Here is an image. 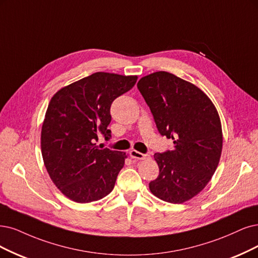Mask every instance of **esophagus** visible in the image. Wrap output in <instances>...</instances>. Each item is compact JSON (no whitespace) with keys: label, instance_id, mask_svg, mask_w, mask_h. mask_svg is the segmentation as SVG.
Here are the masks:
<instances>
[{"label":"esophagus","instance_id":"obj_1","mask_svg":"<svg viewBox=\"0 0 258 258\" xmlns=\"http://www.w3.org/2000/svg\"><path fill=\"white\" fill-rule=\"evenodd\" d=\"M130 155H131L132 158H135V159H148V158H150L149 154H142L136 150L130 151Z\"/></svg>","mask_w":258,"mask_h":258}]
</instances>
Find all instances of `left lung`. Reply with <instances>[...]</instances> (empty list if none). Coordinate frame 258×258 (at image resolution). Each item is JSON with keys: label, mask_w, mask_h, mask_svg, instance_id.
Instances as JSON below:
<instances>
[{"label": "left lung", "mask_w": 258, "mask_h": 258, "mask_svg": "<svg viewBox=\"0 0 258 258\" xmlns=\"http://www.w3.org/2000/svg\"><path fill=\"white\" fill-rule=\"evenodd\" d=\"M137 87L160 135L174 144L173 150L154 155L159 175L149 184L151 192L169 203H184L202 191L218 167L223 141L220 117L201 89L172 73L149 74Z\"/></svg>", "instance_id": "8db88e82"}]
</instances>
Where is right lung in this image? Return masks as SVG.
I'll return each instance as SVG.
<instances>
[{"label":"right lung","instance_id":"add662e5","mask_svg":"<svg viewBox=\"0 0 258 258\" xmlns=\"http://www.w3.org/2000/svg\"><path fill=\"white\" fill-rule=\"evenodd\" d=\"M136 82V75L97 72L51 99L41 128L42 158L55 186L72 201H98L113 189L126 154L95 142L99 135L110 139L111 103Z\"/></svg>","mask_w":258,"mask_h":258}]
</instances>
